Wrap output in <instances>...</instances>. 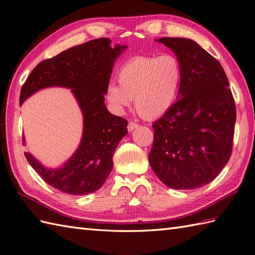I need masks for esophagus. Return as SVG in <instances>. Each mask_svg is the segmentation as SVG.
<instances>
[{
	"mask_svg": "<svg viewBox=\"0 0 255 255\" xmlns=\"http://www.w3.org/2000/svg\"><path fill=\"white\" fill-rule=\"evenodd\" d=\"M137 127H138V124L133 123V122H130V123L128 124V126H127L128 131H132V130H134V129H136Z\"/></svg>",
	"mask_w": 255,
	"mask_h": 255,
	"instance_id": "1",
	"label": "esophagus"
}]
</instances>
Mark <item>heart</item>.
I'll return each instance as SVG.
<instances>
[{
    "mask_svg": "<svg viewBox=\"0 0 255 255\" xmlns=\"http://www.w3.org/2000/svg\"><path fill=\"white\" fill-rule=\"evenodd\" d=\"M183 80V67L176 56L138 57L124 64L118 72V84L111 82L106 99L114 110L123 111L133 100L140 116L154 119L174 105Z\"/></svg>",
    "mask_w": 255,
    "mask_h": 255,
    "instance_id": "obj_1",
    "label": "heart"
}]
</instances>
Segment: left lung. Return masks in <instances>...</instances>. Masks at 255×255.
I'll return each mask as SVG.
<instances>
[{"label":"left lung","instance_id":"obj_1","mask_svg":"<svg viewBox=\"0 0 255 255\" xmlns=\"http://www.w3.org/2000/svg\"><path fill=\"white\" fill-rule=\"evenodd\" d=\"M155 41L180 59L183 80L174 105L152 125L149 163L166 186L202 187L231 155L237 115L228 79L219 61L196 41L178 37Z\"/></svg>","mask_w":255,"mask_h":255}]
</instances>
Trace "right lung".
Here are the masks:
<instances>
[{
    "mask_svg": "<svg viewBox=\"0 0 255 255\" xmlns=\"http://www.w3.org/2000/svg\"><path fill=\"white\" fill-rule=\"evenodd\" d=\"M111 44L108 38H100L47 59L32 70L20 91L19 105L40 90L69 89L82 113L79 147L62 165L48 167L30 152H25L42 180L63 193L81 196L100 189L113 169L118 143L128 133L126 119L113 115L104 103L114 64L128 48Z\"/></svg>",
    "mask_w": 255,
    "mask_h": 255,
    "instance_id": "add662e5",
    "label": "right lung"
}]
</instances>
